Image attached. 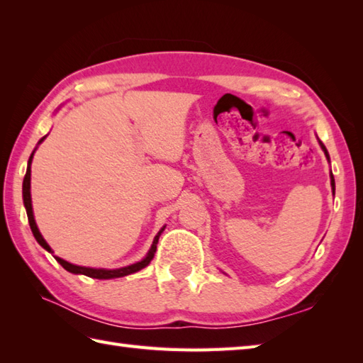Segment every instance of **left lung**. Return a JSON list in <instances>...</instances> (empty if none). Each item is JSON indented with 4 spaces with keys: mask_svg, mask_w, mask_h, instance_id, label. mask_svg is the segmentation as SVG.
I'll return each instance as SVG.
<instances>
[{
    "mask_svg": "<svg viewBox=\"0 0 363 363\" xmlns=\"http://www.w3.org/2000/svg\"><path fill=\"white\" fill-rule=\"evenodd\" d=\"M318 142H320V140H318ZM320 145H321V150L325 151L326 157H328V160H329V154H328V150L325 148V145H323L321 142H320ZM330 187H333V194H335V181H334V176H333V173H330Z\"/></svg>",
    "mask_w": 363,
    "mask_h": 363,
    "instance_id": "8db88e82",
    "label": "left lung"
}]
</instances>
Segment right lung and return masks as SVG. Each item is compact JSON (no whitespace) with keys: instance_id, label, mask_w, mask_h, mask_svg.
<instances>
[{"instance_id":"1","label":"right lung","mask_w":363,"mask_h":363,"mask_svg":"<svg viewBox=\"0 0 363 363\" xmlns=\"http://www.w3.org/2000/svg\"><path fill=\"white\" fill-rule=\"evenodd\" d=\"M45 137H46V135H45ZM45 137H42L40 142H38V143H42V142L45 140ZM34 152H35V150L33 151V154H30V157H29V160H28V169H26L25 179H23V203H25L26 213H28V220H29V226H30V230H33L35 240L38 242V245L42 246V248H45L46 251L52 254V250L50 248V245L45 242V238L42 237L40 230H38V228H37V225H35L34 213H33V204H30V203H33V201H30V164H33ZM164 229H165V226L159 230L156 237H154L152 245H151V250L148 251V254H146V257L142 259L140 262H137V264H133V265H128V267H123V268H117V269H106V268H89V267L73 265V264H70V262H67V260L60 259V257H56V260L67 269V272H70V273H73V274H84V276L94 277V279H113V277H123V276L133 274V273H137L138 269L145 268V267L148 265L150 262L152 260L154 252H156V250H157L159 237H160L162 233H164Z\"/></svg>"}]
</instances>
